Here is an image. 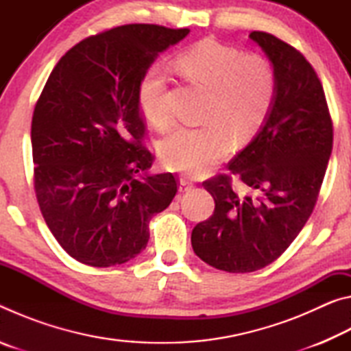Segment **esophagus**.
<instances>
[{"instance_id": "esophagus-1", "label": "esophagus", "mask_w": 351, "mask_h": 351, "mask_svg": "<svg viewBox=\"0 0 351 351\" xmlns=\"http://www.w3.org/2000/svg\"><path fill=\"white\" fill-rule=\"evenodd\" d=\"M195 186V184L187 180V178H181L180 180V192H187V190H190Z\"/></svg>"}]
</instances>
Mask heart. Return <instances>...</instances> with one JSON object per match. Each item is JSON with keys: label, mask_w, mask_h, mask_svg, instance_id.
I'll list each match as a JSON object with an SVG mask.
<instances>
[{"label": "heart", "mask_w": 351, "mask_h": 351, "mask_svg": "<svg viewBox=\"0 0 351 351\" xmlns=\"http://www.w3.org/2000/svg\"><path fill=\"white\" fill-rule=\"evenodd\" d=\"M178 73L209 90L201 127H180L161 142L165 167L199 176L226 156L229 136L245 142L266 121L276 97V73L266 58L243 54L237 47L206 38L181 51L175 58ZM169 71L161 63L148 66L139 82V105L154 127L171 121L165 94Z\"/></svg>", "instance_id": "1"}]
</instances>
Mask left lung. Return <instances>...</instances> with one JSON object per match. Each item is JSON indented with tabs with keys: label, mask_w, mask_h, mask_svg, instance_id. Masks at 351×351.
<instances>
[{
	"label": "left lung",
	"mask_w": 351,
	"mask_h": 351,
	"mask_svg": "<svg viewBox=\"0 0 351 351\" xmlns=\"http://www.w3.org/2000/svg\"><path fill=\"white\" fill-rule=\"evenodd\" d=\"M276 73V97L261 132L203 182L215 210L192 230L195 254L226 272H254L287 251L311 217L332 150V122L316 71L276 35L249 34ZM245 186L232 187V176Z\"/></svg>",
	"instance_id": "obj_1"
}]
</instances>
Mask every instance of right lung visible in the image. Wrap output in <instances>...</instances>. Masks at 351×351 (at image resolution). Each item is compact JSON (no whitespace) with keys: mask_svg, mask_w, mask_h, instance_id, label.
<instances>
[{"mask_svg":"<svg viewBox=\"0 0 351 351\" xmlns=\"http://www.w3.org/2000/svg\"><path fill=\"white\" fill-rule=\"evenodd\" d=\"M187 34L123 25L90 35L58 60L35 104V197L58 245L83 265L134 258L152 217L175 198L171 173L139 178L154 154L144 144L138 90L154 57Z\"/></svg>","mask_w":351,"mask_h":351,"instance_id":"add662e5","label":"right lung"}]
</instances>
